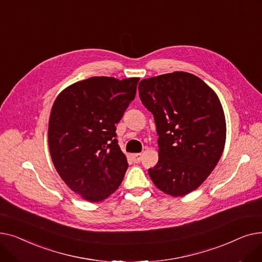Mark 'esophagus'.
Returning <instances> with one entry per match:
<instances>
[{
  "label": "esophagus",
  "instance_id": "obj_1",
  "mask_svg": "<svg viewBox=\"0 0 262 262\" xmlns=\"http://www.w3.org/2000/svg\"><path fill=\"white\" fill-rule=\"evenodd\" d=\"M130 157H132V160H133L134 162H140L142 155H141L140 153H136V154H132Z\"/></svg>",
  "mask_w": 262,
  "mask_h": 262
}]
</instances>
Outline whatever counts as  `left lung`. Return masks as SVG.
Masks as SVG:
<instances>
[{"mask_svg":"<svg viewBox=\"0 0 262 262\" xmlns=\"http://www.w3.org/2000/svg\"><path fill=\"white\" fill-rule=\"evenodd\" d=\"M138 89L159 136V157L148 170L150 180L171 196L187 195L206 181L222 156V104L205 81L183 71L142 79Z\"/></svg>","mask_w":262,"mask_h":262,"instance_id":"8db88e82","label":"left lung"}]
</instances>
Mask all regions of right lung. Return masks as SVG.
Instances as JSON below:
<instances>
[{"label": "right lung", "mask_w": 262, "mask_h": 262, "mask_svg": "<svg viewBox=\"0 0 262 262\" xmlns=\"http://www.w3.org/2000/svg\"><path fill=\"white\" fill-rule=\"evenodd\" d=\"M139 77L95 76L63 89L55 100L48 140L61 180L88 202L107 199L128 168L116 124L135 99Z\"/></svg>", "instance_id": "add662e5"}]
</instances>
